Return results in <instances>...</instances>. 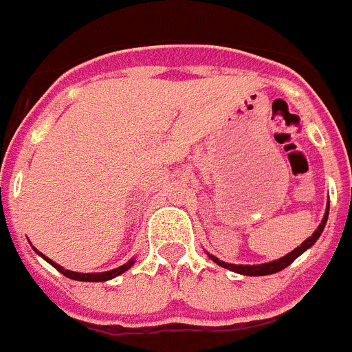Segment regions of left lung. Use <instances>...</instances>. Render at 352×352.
Masks as SVG:
<instances>
[{
    "instance_id": "obj_1",
    "label": "left lung",
    "mask_w": 352,
    "mask_h": 352,
    "mask_svg": "<svg viewBox=\"0 0 352 352\" xmlns=\"http://www.w3.org/2000/svg\"><path fill=\"white\" fill-rule=\"evenodd\" d=\"M328 213H329V204H328V206H326L324 217H322V220H321V223H319V227H317L316 231H314V234L310 236V238L305 239V241L300 245V247H296L292 252H289L287 256L280 257V259L270 261V263H264V264H231V263H223V261H220L219 257L211 256V254H208V252H206V254H208V256H210V259L213 261V263H217V264H219V266H222V268H226V270H231V272L239 273V275H247V276L273 275V273L282 272V270H284V268H287V266L292 263V261H296L298 257H300L305 250H309V248L312 247L314 243H316L317 239H319V236L322 234V231H324V226H326V222H328Z\"/></svg>"
}]
</instances>
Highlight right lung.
I'll use <instances>...</instances> for the list:
<instances>
[{
  "mask_svg": "<svg viewBox=\"0 0 352 352\" xmlns=\"http://www.w3.org/2000/svg\"><path fill=\"white\" fill-rule=\"evenodd\" d=\"M35 250H36V248H35ZM36 254H38V256H42L43 259H45L49 264H51V266H54V268L58 270V272H60L61 275L68 276V278H72V280H79V282H105V280H111V278H114V276L121 275V273H125L129 268H132L133 263H135V259H130L129 263H125V264H123V266H120V268L111 270V272H102V273H77V272H70V270H65L63 266H60V264H56L54 261L49 259L47 256H43L42 252L36 250Z\"/></svg>",
  "mask_w": 352,
  "mask_h": 352,
  "instance_id": "obj_1",
  "label": "right lung"
}]
</instances>
